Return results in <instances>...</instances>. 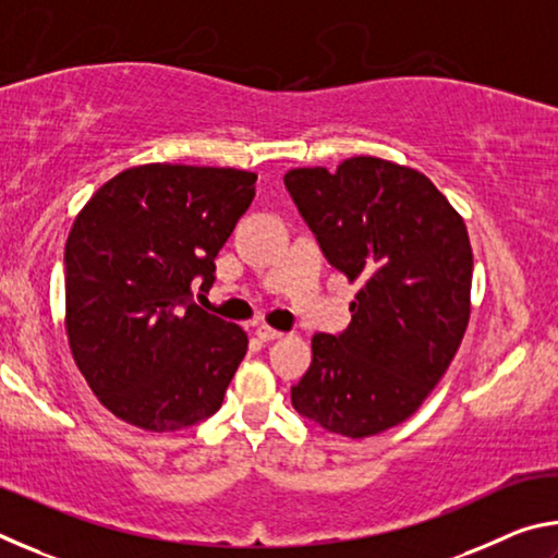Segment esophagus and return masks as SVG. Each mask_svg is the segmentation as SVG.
I'll return each mask as SVG.
<instances>
[{"label": "esophagus", "instance_id": "1", "mask_svg": "<svg viewBox=\"0 0 558 558\" xmlns=\"http://www.w3.org/2000/svg\"><path fill=\"white\" fill-rule=\"evenodd\" d=\"M256 337L260 339V342H272V339H280L282 332H278V329H272V327H268V325H260V327L256 329Z\"/></svg>", "mask_w": 558, "mask_h": 558}]
</instances>
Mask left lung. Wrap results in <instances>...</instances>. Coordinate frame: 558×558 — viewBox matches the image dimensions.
<instances>
[{
    "instance_id": "1",
    "label": "left lung",
    "mask_w": 558,
    "mask_h": 558,
    "mask_svg": "<svg viewBox=\"0 0 558 558\" xmlns=\"http://www.w3.org/2000/svg\"><path fill=\"white\" fill-rule=\"evenodd\" d=\"M282 182L329 266L359 286L344 332L313 337L292 405L329 433L374 436L418 409L465 335V221L426 174L376 157L290 169Z\"/></svg>"
}]
</instances>
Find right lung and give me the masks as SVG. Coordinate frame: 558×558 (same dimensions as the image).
I'll use <instances>...</instances> for the list:
<instances>
[{
    "label": "right lung",
    "instance_id": "1",
    "mask_svg": "<svg viewBox=\"0 0 558 558\" xmlns=\"http://www.w3.org/2000/svg\"><path fill=\"white\" fill-rule=\"evenodd\" d=\"M256 196L241 169L145 165L102 184L65 241V329L110 413L172 433L221 409L248 337L192 300Z\"/></svg>",
    "mask_w": 558,
    "mask_h": 558
}]
</instances>
